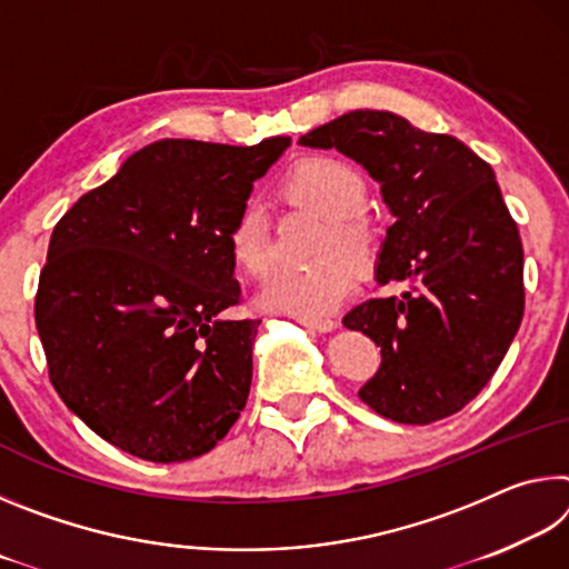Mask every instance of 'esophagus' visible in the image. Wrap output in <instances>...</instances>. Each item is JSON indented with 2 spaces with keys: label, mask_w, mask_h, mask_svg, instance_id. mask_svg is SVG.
I'll return each instance as SVG.
<instances>
[{
  "label": "esophagus",
  "mask_w": 569,
  "mask_h": 569,
  "mask_svg": "<svg viewBox=\"0 0 569 569\" xmlns=\"http://www.w3.org/2000/svg\"><path fill=\"white\" fill-rule=\"evenodd\" d=\"M301 323L313 333H329L336 329V321L331 319H301Z\"/></svg>",
  "instance_id": "34e87169"
}]
</instances>
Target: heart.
Listing matches in <instances>:
<instances>
[{
    "label": "heart",
    "mask_w": 569,
    "mask_h": 569,
    "mask_svg": "<svg viewBox=\"0 0 569 569\" xmlns=\"http://www.w3.org/2000/svg\"><path fill=\"white\" fill-rule=\"evenodd\" d=\"M278 196L293 208L326 220L316 246V263L306 271H276L258 303L266 311L296 319H323L349 301L361 276L377 271L383 253V230L369 213V186L349 162L329 156L298 160L286 172ZM228 253L248 278H263L273 266V238L268 216L258 203H243L226 230Z\"/></svg>",
    "instance_id": "obj_1"
}]
</instances>
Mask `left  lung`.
<instances>
[{
    "mask_svg": "<svg viewBox=\"0 0 569 569\" xmlns=\"http://www.w3.org/2000/svg\"><path fill=\"white\" fill-rule=\"evenodd\" d=\"M298 142L361 162L397 216L377 278L403 293L343 316L346 329L381 346L361 401L399 423L465 409L495 377L525 313L522 238L495 170L451 134L379 110L346 112Z\"/></svg>",
    "mask_w": 569,
    "mask_h": 569,
    "instance_id": "obj_1",
    "label": "left lung"
}]
</instances>
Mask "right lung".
<instances>
[{"label": "right lung", "mask_w": 569, "mask_h": 569, "mask_svg": "<svg viewBox=\"0 0 569 569\" xmlns=\"http://www.w3.org/2000/svg\"><path fill=\"white\" fill-rule=\"evenodd\" d=\"M288 146L152 142L54 226L34 296L50 381L132 457L196 459L243 411L261 319H228L226 230Z\"/></svg>", "instance_id": "add662e5"}]
</instances>
